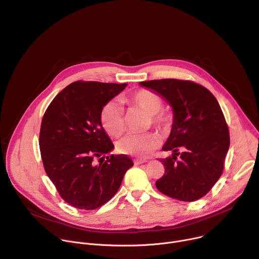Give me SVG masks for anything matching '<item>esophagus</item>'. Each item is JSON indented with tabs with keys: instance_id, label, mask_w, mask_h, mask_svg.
I'll return each instance as SVG.
<instances>
[{
	"instance_id": "34e87169",
	"label": "esophagus",
	"mask_w": 259,
	"mask_h": 259,
	"mask_svg": "<svg viewBox=\"0 0 259 259\" xmlns=\"http://www.w3.org/2000/svg\"><path fill=\"white\" fill-rule=\"evenodd\" d=\"M133 162H134V165H140V164H143V163L147 162V160H145V159H135Z\"/></svg>"
}]
</instances>
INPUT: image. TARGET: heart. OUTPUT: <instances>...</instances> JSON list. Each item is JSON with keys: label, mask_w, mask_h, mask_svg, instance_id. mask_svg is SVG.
Returning a JSON list of instances; mask_svg holds the SVG:
<instances>
[{"label": "heart", "mask_w": 259, "mask_h": 259, "mask_svg": "<svg viewBox=\"0 0 259 259\" xmlns=\"http://www.w3.org/2000/svg\"><path fill=\"white\" fill-rule=\"evenodd\" d=\"M122 102L149 115V126H153L163 134L170 131L174 119L173 115L169 110L162 108L163 100L155 92L140 89L122 97ZM100 122L103 129L109 135L119 137L123 134L126 127V117L123 107L115 101L105 103L100 112ZM160 141L159 136L155 133L129 134L118 141L117 150L124 155L144 158L158 149Z\"/></svg>", "instance_id": "1"}]
</instances>
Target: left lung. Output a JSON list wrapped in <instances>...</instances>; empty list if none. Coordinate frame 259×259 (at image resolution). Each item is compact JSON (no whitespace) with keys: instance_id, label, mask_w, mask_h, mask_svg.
Wrapping results in <instances>:
<instances>
[{"instance_id":"1","label":"left lung","mask_w":259,"mask_h":259,"mask_svg":"<svg viewBox=\"0 0 259 259\" xmlns=\"http://www.w3.org/2000/svg\"><path fill=\"white\" fill-rule=\"evenodd\" d=\"M172 105L174 121L163 151L172 157L160 159L164 175L156 181L164 195L183 202L201 199L224 172L230 147V132L223 110L204 86L189 80L162 79L141 82Z\"/></svg>"}]
</instances>
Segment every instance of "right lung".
I'll list each match as a JSON object with an SVG mask.
<instances>
[{"label":"right lung","mask_w":259,"mask_h":259,"mask_svg":"<svg viewBox=\"0 0 259 259\" xmlns=\"http://www.w3.org/2000/svg\"><path fill=\"white\" fill-rule=\"evenodd\" d=\"M125 87L73 82L54 97L43 116L39 144L44 169L61 199L77 209L94 210L108 202L133 166L126 155L102 157L114 144L101 126V108Z\"/></svg>","instance_id":"1"}]
</instances>
